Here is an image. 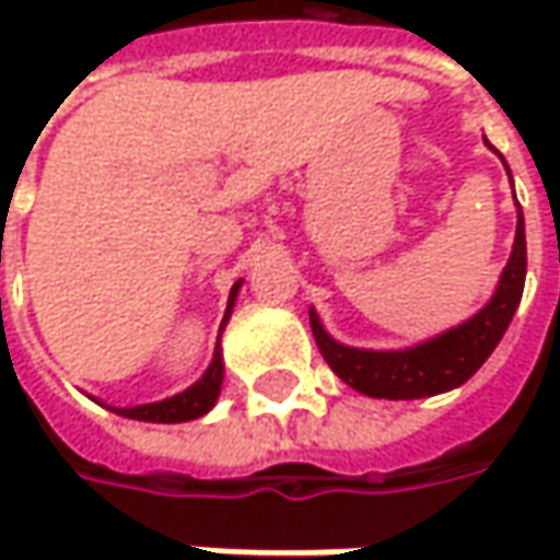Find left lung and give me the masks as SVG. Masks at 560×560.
Listing matches in <instances>:
<instances>
[{
	"mask_svg": "<svg viewBox=\"0 0 560 560\" xmlns=\"http://www.w3.org/2000/svg\"><path fill=\"white\" fill-rule=\"evenodd\" d=\"M505 162V159H502ZM508 171V164H505ZM511 174V171H508ZM517 202V199H514ZM527 280V236L524 211L517 205V233L505 270L492 299L474 317L405 349H358L327 334L320 314L308 312L312 334L324 361L346 386L371 398H427L458 389L483 368V361L502 342L511 317L521 305Z\"/></svg>",
	"mask_w": 560,
	"mask_h": 560,
	"instance_id": "8db88e82",
	"label": "left lung"
}]
</instances>
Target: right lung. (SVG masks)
I'll list each match as a JSON object with an SVG mask.
<instances>
[{"mask_svg": "<svg viewBox=\"0 0 560 560\" xmlns=\"http://www.w3.org/2000/svg\"><path fill=\"white\" fill-rule=\"evenodd\" d=\"M240 290H243V280H236V283H233V290H230L224 320H221V330H224L226 320H230V314H233V305H236V295H240ZM221 383H224V355H221V334H218V346H214L211 364L205 368V374L199 376L192 386H186L184 393H177V396H171V398H162V401H149V405H130V408H115V405H105V401H98V398L96 401L98 405H105L108 411L120 415V418L149 420V423H184V420L202 418V415H208V411L218 405V398H221Z\"/></svg>", "mask_w": 560, "mask_h": 560, "instance_id": "right-lung-1", "label": "right lung"}]
</instances>
